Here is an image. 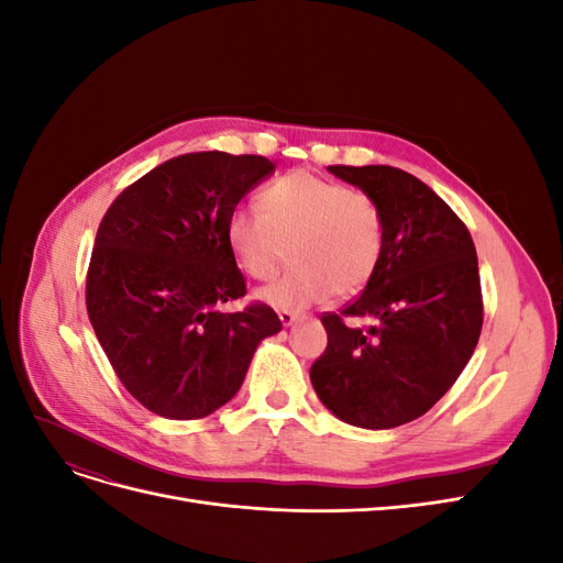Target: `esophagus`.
<instances>
[{
  "mask_svg": "<svg viewBox=\"0 0 563 563\" xmlns=\"http://www.w3.org/2000/svg\"><path fill=\"white\" fill-rule=\"evenodd\" d=\"M279 321H282L284 329H288V327H294V323L302 321V317H298V314H294V312H279Z\"/></svg>",
  "mask_w": 563,
  "mask_h": 563,
  "instance_id": "obj_1",
  "label": "esophagus"
}]
</instances>
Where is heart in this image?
Listing matches in <instances>:
<instances>
[{
	"label": "heart",
	"instance_id": "b5f03b06",
	"mask_svg": "<svg viewBox=\"0 0 563 563\" xmlns=\"http://www.w3.org/2000/svg\"><path fill=\"white\" fill-rule=\"evenodd\" d=\"M261 213L236 209L228 218V246L253 279H272L291 246L294 269L255 298L282 312H300L331 294H356L383 253V216L366 192L296 172L263 187Z\"/></svg>",
	"mask_w": 563,
	"mask_h": 563
}]
</instances>
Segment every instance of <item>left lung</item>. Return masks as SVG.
<instances>
[{
  "mask_svg": "<svg viewBox=\"0 0 563 563\" xmlns=\"http://www.w3.org/2000/svg\"><path fill=\"white\" fill-rule=\"evenodd\" d=\"M383 216V253L364 294L323 314L329 345L310 368L321 404L347 424L391 430L428 413L479 343V261L432 187L395 166H329ZM347 318L369 327L352 328Z\"/></svg>",
  "mask_w": 563,
  "mask_h": 563,
  "instance_id": "obj_1",
  "label": "left lung"
}]
</instances>
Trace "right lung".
Instances as JSON below:
<instances>
[{
    "instance_id": "obj_1",
    "label": "right lung",
    "mask_w": 563,
    "mask_h": 563,
    "mask_svg": "<svg viewBox=\"0 0 563 563\" xmlns=\"http://www.w3.org/2000/svg\"><path fill=\"white\" fill-rule=\"evenodd\" d=\"M275 164L255 155L187 152L152 168L100 220L87 310L117 378L147 411L207 418L240 391L253 352L282 331L246 294L228 246V218Z\"/></svg>"
}]
</instances>
